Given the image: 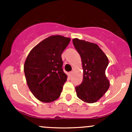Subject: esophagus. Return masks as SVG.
Listing matches in <instances>:
<instances>
[{
    "label": "esophagus",
    "instance_id": "obj_1",
    "mask_svg": "<svg viewBox=\"0 0 132 132\" xmlns=\"http://www.w3.org/2000/svg\"><path fill=\"white\" fill-rule=\"evenodd\" d=\"M73 71H71V72H70L68 73V77H71V76L73 75Z\"/></svg>",
    "mask_w": 132,
    "mask_h": 132
}]
</instances>
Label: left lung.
Returning <instances> with one entry per match:
<instances>
[{
    "label": "left lung",
    "instance_id": "left-lung-1",
    "mask_svg": "<svg viewBox=\"0 0 132 132\" xmlns=\"http://www.w3.org/2000/svg\"><path fill=\"white\" fill-rule=\"evenodd\" d=\"M73 43L80 55L83 69V80L75 87L77 96L86 103H95L110 86L105 75L109 60L96 44L78 38L73 39Z\"/></svg>",
    "mask_w": 132,
    "mask_h": 132
}]
</instances>
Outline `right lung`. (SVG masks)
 Here are the masks:
<instances>
[{
    "instance_id": "obj_1",
    "label": "right lung",
    "mask_w": 132,
    "mask_h": 132,
    "mask_svg": "<svg viewBox=\"0 0 132 132\" xmlns=\"http://www.w3.org/2000/svg\"><path fill=\"white\" fill-rule=\"evenodd\" d=\"M70 40L62 36H51L29 52L23 70L28 87L38 100L50 103L61 95L68 77L62 70L61 54Z\"/></svg>"
}]
</instances>
